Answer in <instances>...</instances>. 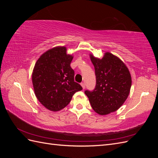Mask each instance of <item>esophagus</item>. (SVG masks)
<instances>
[{
	"mask_svg": "<svg viewBox=\"0 0 158 158\" xmlns=\"http://www.w3.org/2000/svg\"><path fill=\"white\" fill-rule=\"evenodd\" d=\"M81 85H82V88L83 89H85V84L84 83V82H82V83H81Z\"/></svg>",
	"mask_w": 158,
	"mask_h": 158,
	"instance_id": "esophagus-1",
	"label": "esophagus"
}]
</instances>
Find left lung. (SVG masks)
I'll list each match as a JSON object with an SVG mask.
<instances>
[{
  "label": "left lung",
  "instance_id": "1",
  "mask_svg": "<svg viewBox=\"0 0 158 158\" xmlns=\"http://www.w3.org/2000/svg\"><path fill=\"white\" fill-rule=\"evenodd\" d=\"M94 66L96 84L93 91L85 90L94 111L105 115L117 111L127 99L132 79L125 64L110 52H106L102 59L90 55Z\"/></svg>",
  "mask_w": 158,
  "mask_h": 158
}]
</instances>
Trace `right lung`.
Listing matches in <instances>:
<instances>
[{
  "label": "right lung",
  "mask_w": 158,
  "mask_h": 158,
  "mask_svg": "<svg viewBox=\"0 0 158 158\" xmlns=\"http://www.w3.org/2000/svg\"><path fill=\"white\" fill-rule=\"evenodd\" d=\"M73 56L66 54L65 47H56L41 55L32 73V83L39 102L52 111H59L71 101L73 95L82 89L74 82L70 67Z\"/></svg>",
  "instance_id": "obj_1"
}]
</instances>
